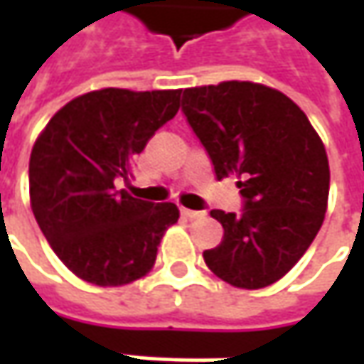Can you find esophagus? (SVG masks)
<instances>
[{"label":"esophagus","instance_id":"1","mask_svg":"<svg viewBox=\"0 0 364 364\" xmlns=\"http://www.w3.org/2000/svg\"><path fill=\"white\" fill-rule=\"evenodd\" d=\"M180 213H182V217H184V218H190V220H194V218L204 217V213H200V210H190V208H182Z\"/></svg>","mask_w":364,"mask_h":364}]
</instances>
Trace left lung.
Listing matches in <instances>:
<instances>
[{"label":"left lung","instance_id":"left-lung-1","mask_svg":"<svg viewBox=\"0 0 364 364\" xmlns=\"http://www.w3.org/2000/svg\"><path fill=\"white\" fill-rule=\"evenodd\" d=\"M182 111L218 180L237 176L243 213L210 210L225 235L204 263L223 282L261 289L282 279L322 227L326 149L306 113L272 87L227 80L182 92Z\"/></svg>","mask_w":364,"mask_h":364}]
</instances>
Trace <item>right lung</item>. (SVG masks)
<instances>
[{
  "label": "right lung",
  "instance_id": "right-lung-1",
  "mask_svg": "<svg viewBox=\"0 0 364 364\" xmlns=\"http://www.w3.org/2000/svg\"><path fill=\"white\" fill-rule=\"evenodd\" d=\"M182 91L101 89L73 99L48 121L30 156V203L52 251L95 286H125L156 263L180 210L115 190V178L174 117Z\"/></svg>",
  "mask_w": 364,
  "mask_h": 364
}]
</instances>
